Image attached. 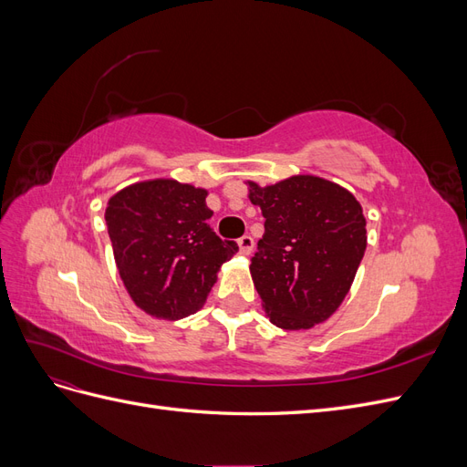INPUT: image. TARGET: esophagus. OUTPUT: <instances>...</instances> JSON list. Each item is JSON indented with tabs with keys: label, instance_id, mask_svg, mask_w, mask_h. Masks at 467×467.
Here are the masks:
<instances>
[{
	"label": "esophagus",
	"instance_id": "1",
	"mask_svg": "<svg viewBox=\"0 0 467 467\" xmlns=\"http://www.w3.org/2000/svg\"><path fill=\"white\" fill-rule=\"evenodd\" d=\"M237 245H239V253H242V255H249V253L253 251V245H255V242H253L251 235H244V237L237 239Z\"/></svg>",
	"mask_w": 467,
	"mask_h": 467
}]
</instances>
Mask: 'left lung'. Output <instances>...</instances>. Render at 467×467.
Returning a JSON list of instances; mask_svg holds the SVG:
<instances>
[{"instance_id": "8db88e82", "label": "left lung", "mask_w": 467, "mask_h": 467, "mask_svg": "<svg viewBox=\"0 0 467 467\" xmlns=\"http://www.w3.org/2000/svg\"><path fill=\"white\" fill-rule=\"evenodd\" d=\"M247 185L249 201L265 216L249 266L265 314L280 329H312L337 312L357 276L366 251L362 206L316 175Z\"/></svg>"}]
</instances>
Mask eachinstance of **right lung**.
Wrapping results in <instances>:
<instances>
[{"mask_svg":"<svg viewBox=\"0 0 467 467\" xmlns=\"http://www.w3.org/2000/svg\"><path fill=\"white\" fill-rule=\"evenodd\" d=\"M206 189L175 179L140 181L112 194L107 230L119 275L132 302L151 317L177 321L196 314L237 253L206 220Z\"/></svg>","mask_w":467,"mask_h":467,"instance_id":"right-lung-1","label":"right lung"}]
</instances>
